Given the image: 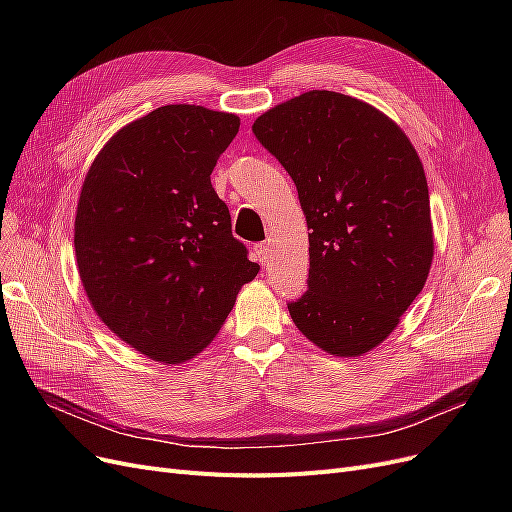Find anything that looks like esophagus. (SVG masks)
Masks as SVG:
<instances>
[{"mask_svg": "<svg viewBox=\"0 0 512 512\" xmlns=\"http://www.w3.org/2000/svg\"><path fill=\"white\" fill-rule=\"evenodd\" d=\"M255 251V257L259 263H265L267 259H270V253H272V245L270 242H257V245L253 247Z\"/></svg>", "mask_w": 512, "mask_h": 512, "instance_id": "34e87169", "label": "esophagus"}]
</instances>
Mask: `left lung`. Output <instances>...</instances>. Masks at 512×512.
Returning a JSON list of instances; mask_svg holds the SVG:
<instances>
[{"mask_svg": "<svg viewBox=\"0 0 512 512\" xmlns=\"http://www.w3.org/2000/svg\"><path fill=\"white\" fill-rule=\"evenodd\" d=\"M297 184L309 290L288 311L334 357H363L400 324L434 261L421 159L392 118L357 97L307 91L253 122Z\"/></svg>", "mask_w": 512, "mask_h": 512, "instance_id": "8db88e82", "label": "left lung"}]
</instances>
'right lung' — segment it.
<instances>
[{
	"mask_svg": "<svg viewBox=\"0 0 512 512\" xmlns=\"http://www.w3.org/2000/svg\"><path fill=\"white\" fill-rule=\"evenodd\" d=\"M240 118L164 105L122 126L85 176L76 205L80 282L103 324L164 365L195 359L259 274L211 186Z\"/></svg>",
	"mask_w": 512,
	"mask_h": 512,
	"instance_id": "add662e5",
	"label": "right lung"
}]
</instances>
